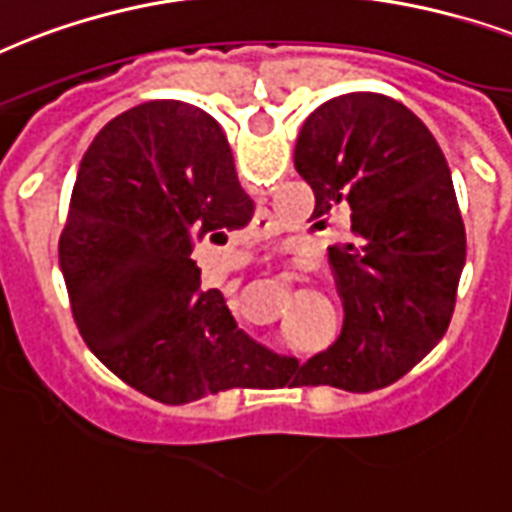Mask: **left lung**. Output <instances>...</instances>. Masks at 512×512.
Here are the masks:
<instances>
[{"label": "left lung", "mask_w": 512, "mask_h": 512, "mask_svg": "<svg viewBox=\"0 0 512 512\" xmlns=\"http://www.w3.org/2000/svg\"><path fill=\"white\" fill-rule=\"evenodd\" d=\"M295 169L317 198L314 228L351 214L349 241L330 247L343 327L303 365L284 357L273 384L381 389L443 338L454 314L467 239L451 169L429 128L384 93H346L314 109Z\"/></svg>", "instance_id": "left-lung-1"}]
</instances>
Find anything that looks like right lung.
Returning a JSON list of instances; mask_svg holds the SVG:
<instances>
[{"label":"right lung","mask_w":512,"mask_h":512,"mask_svg":"<svg viewBox=\"0 0 512 512\" xmlns=\"http://www.w3.org/2000/svg\"><path fill=\"white\" fill-rule=\"evenodd\" d=\"M252 212L228 139L204 109L150 101L93 139L58 260L77 330L136 392L185 405L260 384L263 349L190 260L195 241H225Z\"/></svg>","instance_id":"1"}]
</instances>
